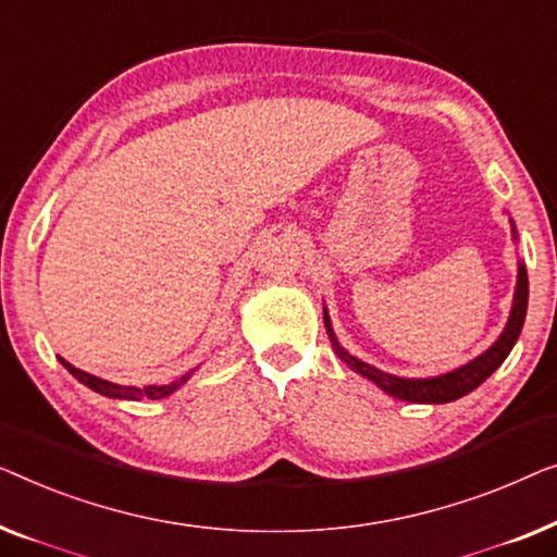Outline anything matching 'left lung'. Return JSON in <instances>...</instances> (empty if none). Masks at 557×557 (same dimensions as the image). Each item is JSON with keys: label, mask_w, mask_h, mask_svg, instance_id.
I'll list each match as a JSON object with an SVG mask.
<instances>
[{"label": "left lung", "mask_w": 557, "mask_h": 557, "mask_svg": "<svg viewBox=\"0 0 557 557\" xmlns=\"http://www.w3.org/2000/svg\"><path fill=\"white\" fill-rule=\"evenodd\" d=\"M325 315V327L327 335H331V343L335 348V354L341 356L343 363H348L356 373L366 375L368 381H373L375 386L386 391L388 396L401 398V401H411V404H449L457 401V398L467 396L469 391H474L480 383L490 379L492 373L497 371L499 366L505 363V358L510 356L512 346L520 338V331L524 325V312H528V270L520 262L517 268V287H515V300H512V310H510V320H507L505 331L499 338L492 343V348L484 350L482 356H476L474 360H469L467 366L457 368V371L434 375V379H401V375H391L383 373L379 368L363 363L356 356H350L348 350L341 348L338 338H335L333 327H331V318H327V310H323Z\"/></svg>", "instance_id": "8db88e82"}]
</instances>
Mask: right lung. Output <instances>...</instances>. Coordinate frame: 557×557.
Instances as JSON below:
<instances>
[{"instance_id": "add662e5", "label": "right lung", "mask_w": 557, "mask_h": 557, "mask_svg": "<svg viewBox=\"0 0 557 557\" xmlns=\"http://www.w3.org/2000/svg\"><path fill=\"white\" fill-rule=\"evenodd\" d=\"M60 363L65 366L67 371L73 373L75 379L83 383V386H88V388L96 391V394H103L108 398H125V401H140V398H153V401H156V398H163V396L174 394V391L182 386V383H186V379H189V375H191V373H186L178 381L169 383V386H144V388H138V386H121V383L103 381V379H98V375H90V373L81 371V368L70 366L67 360H62V358H60Z\"/></svg>"}]
</instances>
